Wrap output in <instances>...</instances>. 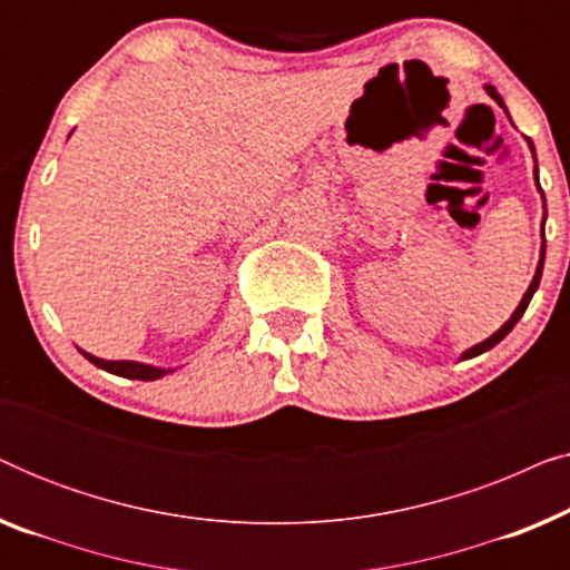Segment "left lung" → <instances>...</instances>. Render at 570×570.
<instances>
[{
  "label": "left lung",
  "mask_w": 570,
  "mask_h": 570,
  "mask_svg": "<svg viewBox=\"0 0 570 570\" xmlns=\"http://www.w3.org/2000/svg\"><path fill=\"white\" fill-rule=\"evenodd\" d=\"M485 90H488V96L495 100L498 106H503V98L498 96L495 92V88H490V85H485ZM505 108V106H503ZM529 147H532V153H534V145H532V139H529ZM534 176H537V166H534ZM537 189H540V181H537ZM540 194H542V189H540ZM542 199H544V194H542ZM544 217H548V207H544ZM542 264H544V220H542V252H540V264H537V272H534V277H532V283H529V287H527V293H524V298H521V303L517 306V311H513L511 314V318L509 322H505L501 330H498L495 334H490L488 340H482L480 345H474V347H470L466 350V353H462V361H466V357H474V355H482V353H488L490 347H495L498 342H501L505 334H509L513 326H517V322L521 316H524V311H527V306H529V301H532V295H534V291L537 287H540V277H542Z\"/></svg>",
  "instance_id": "obj_1"
}]
</instances>
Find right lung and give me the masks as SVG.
Segmentation results:
<instances>
[{
  "label": "right lung",
  "instance_id": "1",
  "mask_svg": "<svg viewBox=\"0 0 570 570\" xmlns=\"http://www.w3.org/2000/svg\"><path fill=\"white\" fill-rule=\"evenodd\" d=\"M80 353L88 357L92 365H98V368H104L108 373H114V376H124V379H139V381H155L160 376H166L174 368H155V365H147V363H137V361H104V357H96L90 353Z\"/></svg>",
  "mask_w": 570,
  "mask_h": 570
}]
</instances>
